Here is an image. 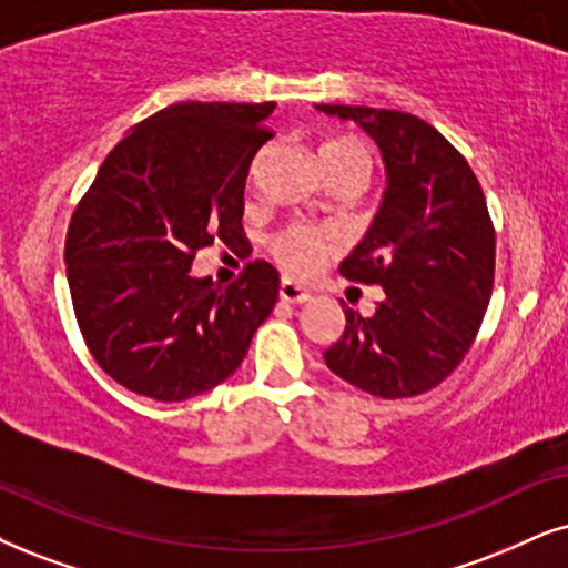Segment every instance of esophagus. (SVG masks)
<instances>
[{
    "mask_svg": "<svg viewBox=\"0 0 568 568\" xmlns=\"http://www.w3.org/2000/svg\"><path fill=\"white\" fill-rule=\"evenodd\" d=\"M308 298H312V293L288 283V280H283V283H280V301H283V304H306Z\"/></svg>",
    "mask_w": 568,
    "mask_h": 568,
    "instance_id": "34e87169",
    "label": "esophagus"
}]
</instances>
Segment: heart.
Masks as SVG:
<instances>
[{
	"label": "heart",
	"mask_w": 568,
	"mask_h": 568,
	"mask_svg": "<svg viewBox=\"0 0 568 568\" xmlns=\"http://www.w3.org/2000/svg\"><path fill=\"white\" fill-rule=\"evenodd\" d=\"M343 162H358L369 168V152L358 141H329L322 149V168H333V164ZM270 248L285 275L308 280L317 275L341 251V241L327 231H314V227L306 225H288L272 239Z\"/></svg>",
	"instance_id": "heart-1"
}]
</instances>
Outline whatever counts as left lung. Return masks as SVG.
<instances>
[{
  "instance_id": "8db88e82",
  "label": "left lung",
  "mask_w": 568,
  "mask_h": 568,
  "mask_svg": "<svg viewBox=\"0 0 568 568\" xmlns=\"http://www.w3.org/2000/svg\"><path fill=\"white\" fill-rule=\"evenodd\" d=\"M377 141L387 191L341 275L383 285L377 312L343 306L346 329L325 351L333 375L377 398H412L454 372L485 320L495 227L475 170L445 135L398 110L317 104Z\"/></svg>"
}]
</instances>
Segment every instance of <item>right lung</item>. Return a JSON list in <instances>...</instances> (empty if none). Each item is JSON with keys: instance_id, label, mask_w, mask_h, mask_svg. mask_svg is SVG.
<instances>
[{"instance_id": "right-lung-1", "label": "right lung", "mask_w": 568, "mask_h": 568, "mask_svg": "<svg viewBox=\"0 0 568 568\" xmlns=\"http://www.w3.org/2000/svg\"><path fill=\"white\" fill-rule=\"evenodd\" d=\"M275 102H178L133 128L78 201L64 264L81 335L114 383L185 400L241 367L280 275L254 260L235 283L193 277L199 248H233L243 189Z\"/></svg>"}]
</instances>
